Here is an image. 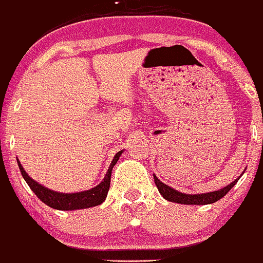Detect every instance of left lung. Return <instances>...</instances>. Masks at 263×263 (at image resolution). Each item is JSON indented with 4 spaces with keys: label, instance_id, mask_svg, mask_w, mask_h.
Returning a JSON list of instances; mask_svg holds the SVG:
<instances>
[{
    "label": "left lung",
    "instance_id": "8db88e82",
    "mask_svg": "<svg viewBox=\"0 0 263 263\" xmlns=\"http://www.w3.org/2000/svg\"><path fill=\"white\" fill-rule=\"evenodd\" d=\"M154 179L158 191L161 193V195L166 200L171 201V202L184 203V205H209V203H213L216 202V201L221 200L222 197L224 196L236 183H238L239 178L221 190L212 191V193H206V194H197V195H187V194L179 193V191L172 189L171 186H168L166 184L162 183L156 176H154Z\"/></svg>",
    "mask_w": 263,
    "mask_h": 263
}]
</instances>
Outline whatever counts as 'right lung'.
Masks as SVG:
<instances>
[{"label": "right lung", "instance_id": "right-lung-1", "mask_svg": "<svg viewBox=\"0 0 263 263\" xmlns=\"http://www.w3.org/2000/svg\"><path fill=\"white\" fill-rule=\"evenodd\" d=\"M122 151H119L118 154H116L115 158H113L111 166L108 168V172L103 178V180L99 185L92 187V189L82 191V193H74V194H62L57 193V191H52L47 187L42 186L41 184L36 183L35 180H32L30 177L28 176L27 172L24 171V168L22 167L21 162L18 161L19 170L24 180L27 181L29 187L34 191V194L40 199L42 202L46 203L47 206L52 207V209L61 210V211H73V210H79V209H87V207H93L100 205L105 201L107 193H108L109 184H111V173L112 168L115 167L117 161L119 160Z\"/></svg>", "mask_w": 263, "mask_h": 263}]
</instances>
